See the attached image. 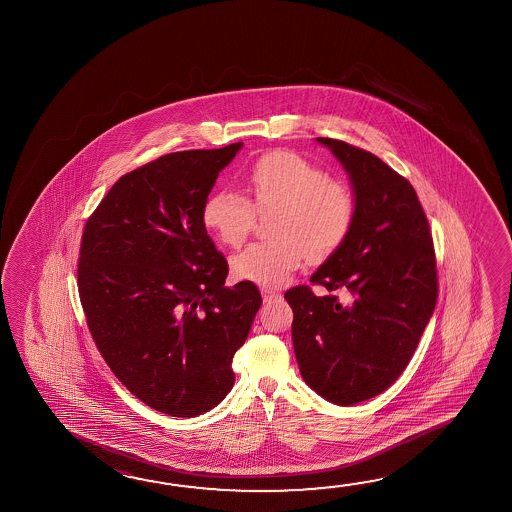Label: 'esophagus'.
Instances as JSON below:
<instances>
[{
  "label": "esophagus",
  "instance_id": "1",
  "mask_svg": "<svg viewBox=\"0 0 512 512\" xmlns=\"http://www.w3.org/2000/svg\"><path fill=\"white\" fill-rule=\"evenodd\" d=\"M260 294H262V300L266 303L277 302L278 298H280V294H278L277 291L268 289V287H262Z\"/></svg>",
  "mask_w": 512,
  "mask_h": 512
}]
</instances>
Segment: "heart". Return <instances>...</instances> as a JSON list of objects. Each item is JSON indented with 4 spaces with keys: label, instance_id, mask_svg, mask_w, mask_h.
<instances>
[{
    "label": "heart",
    "instance_id": "obj_1",
    "mask_svg": "<svg viewBox=\"0 0 512 512\" xmlns=\"http://www.w3.org/2000/svg\"><path fill=\"white\" fill-rule=\"evenodd\" d=\"M246 187L252 203L221 189L202 207L203 227L230 248H239L252 232L255 210H275V239L250 244L232 259V271L241 280L278 287L302 268L305 259H330L352 232L357 214L352 189L296 151L264 153L248 169Z\"/></svg>",
    "mask_w": 512,
    "mask_h": 512
}]
</instances>
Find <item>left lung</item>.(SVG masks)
<instances>
[{
	"label": "left lung",
	"instance_id": "left-lung-1",
	"mask_svg": "<svg viewBox=\"0 0 512 512\" xmlns=\"http://www.w3.org/2000/svg\"><path fill=\"white\" fill-rule=\"evenodd\" d=\"M352 180L357 214L343 246L310 277L328 293L348 289L352 305L309 285L284 294L302 377L337 405L364 402L393 386L436 309L434 241L411 182L377 155L318 137Z\"/></svg>",
	"mask_w": 512,
	"mask_h": 512
}]
</instances>
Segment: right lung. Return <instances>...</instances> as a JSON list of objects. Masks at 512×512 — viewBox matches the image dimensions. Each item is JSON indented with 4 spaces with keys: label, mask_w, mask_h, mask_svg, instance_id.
I'll list each match as a JSON object with an SVG mask.
<instances>
[{
    "label": "right lung",
    "mask_w": 512,
    "mask_h": 512,
    "mask_svg": "<svg viewBox=\"0 0 512 512\" xmlns=\"http://www.w3.org/2000/svg\"><path fill=\"white\" fill-rule=\"evenodd\" d=\"M243 143L175 151L121 176L85 223L78 293L119 382L155 411L194 418L234 386L232 359L262 305L228 264L203 202Z\"/></svg>",
    "instance_id": "add662e5"
}]
</instances>
